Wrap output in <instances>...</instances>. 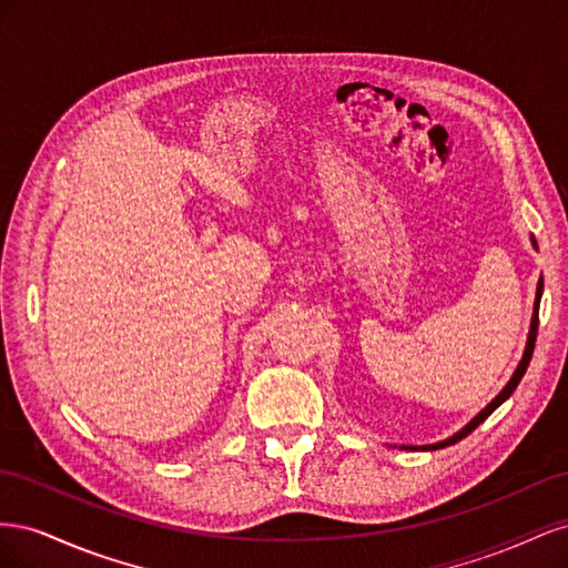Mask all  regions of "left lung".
Wrapping results in <instances>:
<instances>
[{
    "mask_svg": "<svg viewBox=\"0 0 568 568\" xmlns=\"http://www.w3.org/2000/svg\"><path fill=\"white\" fill-rule=\"evenodd\" d=\"M532 246H536V239H532ZM538 248V246H536ZM540 296H542V277H540V282H538V288H536V303H532V317H530V329H528V341H526V348H524V355H521V363L517 365V369H514V374H511V379L507 382V386L495 395V398L478 412V415L464 426V428H459V432L455 434V436H450V438H445V440H440V443H434V445H422V450H438V448H445V445H455L457 440H462V438H467L474 428L478 426V424H484L490 415H493V409H497L500 407L509 395L514 393V388L519 386V382L524 379V374H526V369H528V363H530V355H532V348H536V336H538V307H540ZM403 448H407V445H403ZM409 450H417V448H412L409 445Z\"/></svg>",
    "mask_w": 568,
    "mask_h": 568,
    "instance_id": "obj_1",
    "label": "left lung"
}]
</instances>
